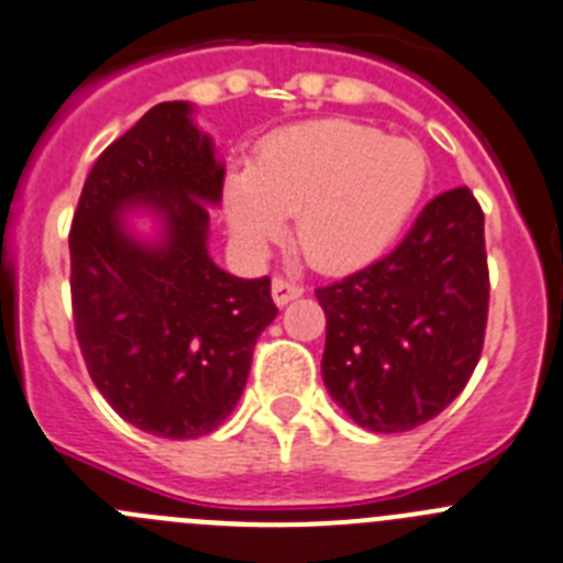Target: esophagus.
<instances>
[{"label": "esophagus", "mask_w": 563, "mask_h": 563, "mask_svg": "<svg viewBox=\"0 0 563 563\" xmlns=\"http://www.w3.org/2000/svg\"><path fill=\"white\" fill-rule=\"evenodd\" d=\"M302 294H306V288L297 286V283H288L283 277L272 280V299H275V306H288L291 299L302 297Z\"/></svg>", "instance_id": "34e87169"}]
</instances>
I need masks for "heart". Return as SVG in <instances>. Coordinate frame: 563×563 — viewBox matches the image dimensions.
Here are the masks:
<instances>
[{"label": "heart", "mask_w": 563, "mask_h": 563, "mask_svg": "<svg viewBox=\"0 0 563 563\" xmlns=\"http://www.w3.org/2000/svg\"><path fill=\"white\" fill-rule=\"evenodd\" d=\"M428 186V157L408 139L344 119L266 135L252 166L224 177V217L241 246L261 252L294 218V241L322 272H353L400 235Z\"/></svg>", "instance_id": "b5f03b06"}]
</instances>
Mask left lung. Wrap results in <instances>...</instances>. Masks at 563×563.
Masks as SVG:
<instances>
[{"instance_id":"1","label":"left lung","mask_w":563,"mask_h":563,"mask_svg":"<svg viewBox=\"0 0 563 563\" xmlns=\"http://www.w3.org/2000/svg\"><path fill=\"white\" fill-rule=\"evenodd\" d=\"M328 317L322 380L372 433H406L464 391L483 350L488 269L470 188L424 205L397 250L317 288Z\"/></svg>"}]
</instances>
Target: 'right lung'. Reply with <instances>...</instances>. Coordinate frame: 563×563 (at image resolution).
I'll list each match as a JSON object with an SVG mask.
<instances>
[{"label":"right lung","instance_id":"obj_1","mask_svg":"<svg viewBox=\"0 0 563 563\" xmlns=\"http://www.w3.org/2000/svg\"><path fill=\"white\" fill-rule=\"evenodd\" d=\"M222 183L194 104L161 102L97 157L68 233L88 375L119 417L161 439H197L233 413L277 317L269 277L210 257Z\"/></svg>","mask_w":563,"mask_h":563}]
</instances>
